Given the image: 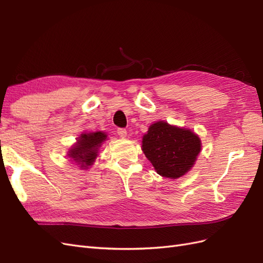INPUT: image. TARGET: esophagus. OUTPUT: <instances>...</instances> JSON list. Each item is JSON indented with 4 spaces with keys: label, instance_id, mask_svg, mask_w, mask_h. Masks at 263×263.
Listing matches in <instances>:
<instances>
[{
    "label": "esophagus",
    "instance_id": "obj_1",
    "mask_svg": "<svg viewBox=\"0 0 263 263\" xmlns=\"http://www.w3.org/2000/svg\"><path fill=\"white\" fill-rule=\"evenodd\" d=\"M117 134H118L119 137L125 138L127 136V130L125 128H118L117 129Z\"/></svg>",
    "mask_w": 263,
    "mask_h": 263
}]
</instances>
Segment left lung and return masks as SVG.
Instances as JSON below:
<instances>
[{
  "mask_svg": "<svg viewBox=\"0 0 263 263\" xmlns=\"http://www.w3.org/2000/svg\"><path fill=\"white\" fill-rule=\"evenodd\" d=\"M142 151L157 173L178 179L193 166L201 151V140L190 129L158 122L142 138Z\"/></svg>",
  "mask_w": 263,
  "mask_h": 263,
  "instance_id": "left-lung-1",
  "label": "left lung"
}]
</instances>
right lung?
<instances>
[{
  "instance_id": "obj_1",
  "label": "right lung",
  "mask_w": 263,
  "mask_h": 263,
  "mask_svg": "<svg viewBox=\"0 0 263 263\" xmlns=\"http://www.w3.org/2000/svg\"><path fill=\"white\" fill-rule=\"evenodd\" d=\"M105 139L106 135L102 132L82 134L78 139V144L69 151V157L81 164V168L86 169L93 164L94 159L98 156V148Z\"/></svg>"
}]
</instances>
